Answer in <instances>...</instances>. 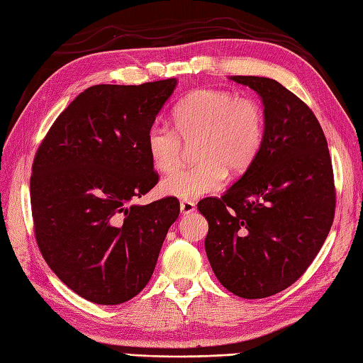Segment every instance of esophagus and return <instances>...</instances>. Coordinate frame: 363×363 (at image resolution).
<instances>
[{"mask_svg": "<svg viewBox=\"0 0 363 363\" xmlns=\"http://www.w3.org/2000/svg\"><path fill=\"white\" fill-rule=\"evenodd\" d=\"M196 209V203L192 200H182L180 202V211L183 214H189Z\"/></svg>", "mask_w": 363, "mask_h": 363, "instance_id": "obj_1", "label": "esophagus"}]
</instances>
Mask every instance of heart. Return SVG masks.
<instances>
[{"label":"heart","instance_id":"b5f03b06","mask_svg":"<svg viewBox=\"0 0 363 363\" xmlns=\"http://www.w3.org/2000/svg\"><path fill=\"white\" fill-rule=\"evenodd\" d=\"M172 124H152L146 147L157 171L179 167L184 144H194L196 164L172 174L161 191L179 199H196L219 189L227 171H248L262 149L265 115L261 104L228 90L202 88L189 93L172 110Z\"/></svg>","mask_w":363,"mask_h":363}]
</instances>
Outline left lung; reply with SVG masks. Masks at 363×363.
Listing matches in <instances>:
<instances>
[{
    "mask_svg": "<svg viewBox=\"0 0 363 363\" xmlns=\"http://www.w3.org/2000/svg\"><path fill=\"white\" fill-rule=\"evenodd\" d=\"M262 98L265 136L252 167L197 208L208 220L205 250L214 275L247 300L292 286L331 230L335 186L323 128L313 111L269 77L233 76Z\"/></svg>",
    "mask_w": 363,
    "mask_h": 363,
    "instance_id": "8db88e82",
    "label": "left lung"
}]
</instances>
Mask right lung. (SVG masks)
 I'll list each match as a JSON object with an SVG mask.
<instances>
[{"label":"right lung","instance_id":"obj_1","mask_svg":"<svg viewBox=\"0 0 363 363\" xmlns=\"http://www.w3.org/2000/svg\"><path fill=\"white\" fill-rule=\"evenodd\" d=\"M177 79L93 85L54 121L32 163L30 208L50 269L85 300L121 304L154 273L180 202L133 205L158 183L146 135Z\"/></svg>","mask_w":363,"mask_h":363}]
</instances>
